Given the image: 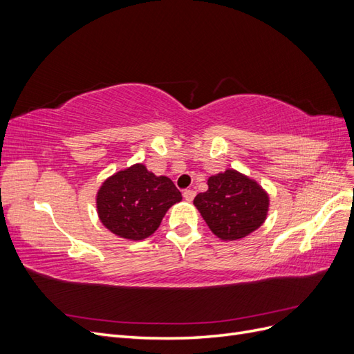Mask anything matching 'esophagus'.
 Here are the masks:
<instances>
[{
    "label": "esophagus",
    "instance_id": "34e87169",
    "mask_svg": "<svg viewBox=\"0 0 354 354\" xmlns=\"http://www.w3.org/2000/svg\"><path fill=\"white\" fill-rule=\"evenodd\" d=\"M183 198L186 199V201H192L195 198V190H192V189H186L185 192H183Z\"/></svg>",
    "mask_w": 354,
    "mask_h": 354
}]
</instances>
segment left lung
I'll use <instances>...</instances> for the list:
<instances>
[{
    "label": "left lung",
    "instance_id": "left-lung-1",
    "mask_svg": "<svg viewBox=\"0 0 354 354\" xmlns=\"http://www.w3.org/2000/svg\"><path fill=\"white\" fill-rule=\"evenodd\" d=\"M207 185L208 190L196 195L194 203L221 241L242 239L266 221L270 198L255 180L230 168L211 176Z\"/></svg>",
    "mask_w": 354,
    "mask_h": 354
}]
</instances>
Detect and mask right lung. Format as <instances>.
<instances>
[{"label":"right lung","mask_w":354,"mask_h":354,"mask_svg":"<svg viewBox=\"0 0 354 354\" xmlns=\"http://www.w3.org/2000/svg\"><path fill=\"white\" fill-rule=\"evenodd\" d=\"M180 201V190L168 177L134 164L103 181L95 207L103 226L116 236L142 241L155 233L167 211Z\"/></svg>","instance_id":"add662e5"}]
</instances>
